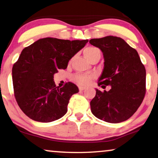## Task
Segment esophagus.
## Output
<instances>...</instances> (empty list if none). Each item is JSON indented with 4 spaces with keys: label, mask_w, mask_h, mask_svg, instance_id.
<instances>
[{
    "label": "esophagus",
    "mask_w": 158,
    "mask_h": 158,
    "mask_svg": "<svg viewBox=\"0 0 158 158\" xmlns=\"http://www.w3.org/2000/svg\"><path fill=\"white\" fill-rule=\"evenodd\" d=\"M79 91H84V90L86 89V88H85V87H84V86H79Z\"/></svg>",
    "instance_id": "esophagus-1"
}]
</instances>
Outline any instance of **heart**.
I'll return each mask as SVG.
<instances>
[{"label": "heart", "instance_id": "heart-1", "mask_svg": "<svg viewBox=\"0 0 158 158\" xmlns=\"http://www.w3.org/2000/svg\"><path fill=\"white\" fill-rule=\"evenodd\" d=\"M84 55L89 60L92 57L97 56V55H101L99 49L96 47H88L84 50ZM91 75L87 74H77L74 77V81L80 85H86L88 84L92 79Z\"/></svg>", "mask_w": 158, "mask_h": 158}]
</instances>
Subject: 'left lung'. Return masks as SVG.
I'll return each mask as SVG.
<instances>
[{
    "label": "left lung",
    "mask_w": 158,
    "mask_h": 158,
    "mask_svg": "<svg viewBox=\"0 0 158 158\" xmlns=\"http://www.w3.org/2000/svg\"><path fill=\"white\" fill-rule=\"evenodd\" d=\"M89 43L103 54L104 68L98 84L102 88L111 86L108 91L96 89V96L90 102L91 112L110 123L126 121L144 98L146 68L138 52L119 37L92 39Z\"/></svg>",
    "instance_id": "8db88e82"
}]
</instances>
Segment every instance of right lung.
I'll use <instances>...</instances> for the list:
<instances>
[{"label": "right lung", "instance_id": "obj_1", "mask_svg": "<svg viewBox=\"0 0 158 158\" xmlns=\"http://www.w3.org/2000/svg\"><path fill=\"white\" fill-rule=\"evenodd\" d=\"M88 41L48 37L22 50L12 67V83L17 104L27 117L51 122L66 114L70 98L79 89L72 82L56 86L53 76L58 69H66L69 60Z\"/></svg>", "mask_w": 158, "mask_h": 158}]
</instances>
